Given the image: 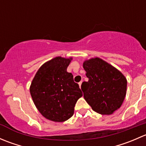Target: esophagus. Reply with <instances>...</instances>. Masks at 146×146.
<instances>
[{
	"label": "esophagus",
	"mask_w": 146,
	"mask_h": 146,
	"mask_svg": "<svg viewBox=\"0 0 146 146\" xmlns=\"http://www.w3.org/2000/svg\"><path fill=\"white\" fill-rule=\"evenodd\" d=\"M82 81L81 80V81H80V82H79V86H80V88H81V85H82Z\"/></svg>",
	"instance_id": "esophagus-1"
}]
</instances>
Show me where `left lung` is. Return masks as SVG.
<instances>
[{
    "label": "left lung",
    "instance_id": "8db88e82",
    "mask_svg": "<svg viewBox=\"0 0 146 146\" xmlns=\"http://www.w3.org/2000/svg\"><path fill=\"white\" fill-rule=\"evenodd\" d=\"M88 82H83V96L92 110L101 114H111L120 108L126 94L127 80L116 68L100 58L85 61Z\"/></svg>",
    "mask_w": 146,
    "mask_h": 146
}]
</instances>
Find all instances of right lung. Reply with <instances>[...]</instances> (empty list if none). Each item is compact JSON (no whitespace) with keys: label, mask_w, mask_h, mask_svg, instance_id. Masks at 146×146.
<instances>
[{"label":"right lung","mask_w":146,"mask_h":146,"mask_svg":"<svg viewBox=\"0 0 146 146\" xmlns=\"http://www.w3.org/2000/svg\"><path fill=\"white\" fill-rule=\"evenodd\" d=\"M72 58L56 57L39 68L31 83V96L39 112L56 122L70 119L78 100L82 96L78 84L67 68Z\"/></svg>","instance_id":"obj_1"}]
</instances>
